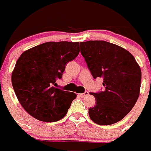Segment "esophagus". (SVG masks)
Segmentation results:
<instances>
[{"instance_id": "1", "label": "esophagus", "mask_w": 151, "mask_h": 151, "mask_svg": "<svg viewBox=\"0 0 151 151\" xmlns=\"http://www.w3.org/2000/svg\"><path fill=\"white\" fill-rule=\"evenodd\" d=\"M88 95H89V92H87V91H85L84 93H81L80 96L81 97H85V96H88Z\"/></svg>"}]
</instances>
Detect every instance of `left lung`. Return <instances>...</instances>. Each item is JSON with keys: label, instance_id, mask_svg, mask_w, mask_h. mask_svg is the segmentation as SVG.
Segmentation results:
<instances>
[{"label": "left lung", "instance_id": "obj_1", "mask_svg": "<svg viewBox=\"0 0 151 151\" xmlns=\"http://www.w3.org/2000/svg\"><path fill=\"white\" fill-rule=\"evenodd\" d=\"M81 53L92 77L103 78V91L91 93L96 104L88 109L90 118L100 125L122 120L139 96L141 70L133 55L114 44L104 41L81 42Z\"/></svg>", "mask_w": 151, "mask_h": 151}]
</instances>
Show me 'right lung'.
<instances>
[{"label": "right lung", "mask_w": 151, "mask_h": 151, "mask_svg": "<svg viewBox=\"0 0 151 151\" xmlns=\"http://www.w3.org/2000/svg\"><path fill=\"white\" fill-rule=\"evenodd\" d=\"M79 52V42L51 41L25 51L18 59L12 83L18 100L32 117L45 122L65 117L77 95L55 85Z\"/></svg>", "instance_id": "right-lung-1"}]
</instances>
